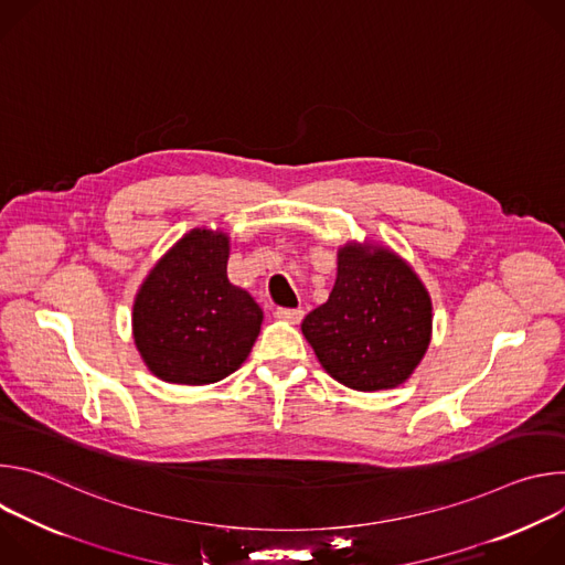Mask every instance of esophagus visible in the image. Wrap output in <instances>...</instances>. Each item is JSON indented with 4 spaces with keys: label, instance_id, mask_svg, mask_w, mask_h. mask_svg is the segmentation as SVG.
Returning <instances> with one entry per match:
<instances>
[{
    "label": "esophagus",
    "instance_id": "esophagus-1",
    "mask_svg": "<svg viewBox=\"0 0 565 565\" xmlns=\"http://www.w3.org/2000/svg\"><path fill=\"white\" fill-rule=\"evenodd\" d=\"M275 317L281 321H290V324H299L303 317V310L301 308H277Z\"/></svg>",
    "mask_w": 565,
    "mask_h": 565
}]
</instances>
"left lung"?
<instances>
[{
    "instance_id": "8db88e82",
    "label": "left lung",
    "mask_w": 565,
    "mask_h": 565,
    "mask_svg": "<svg viewBox=\"0 0 565 565\" xmlns=\"http://www.w3.org/2000/svg\"><path fill=\"white\" fill-rule=\"evenodd\" d=\"M431 310L409 262L371 241H349L338 248L329 299L306 315L301 333L333 380L364 393L384 391L407 382L423 362Z\"/></svg>"
}]
</instances>
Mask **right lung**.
I'll return each instance as SVG.
<instances>
[{
    "label": "right lung",
    "mask_w": 565,
    "mask_h": 565,
    "mask_svg": "<svg viewBox=\"0 0 565 565\" xmlns=\"http://www.w3.org/2000/svg\"><path fill=\"white\" fill-rule=\"evenodd\" d=\"M230 234L192 227L142 279L131 308L134 344L163 382L212 384L244 364L264 310L227 279Z\"/></svg>",
    "instance_id": "right-lung-1"
}]
</instances>
